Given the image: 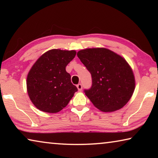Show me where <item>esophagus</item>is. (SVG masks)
<instances>
[{
    "label": "esophagus",
    "instance_id": "obj_1",
    "mask_svg": "<svg viewBox=\"0 0 158 158\" xmlns=\"http://www.w3.org/2000/svg\"><path fill=\"white\" fill-rule=\"evenodd\" d=\"M77 89H78L79 91H81V90H82V85H81V84H77Z\"/></svg>",
    "mask_w": 158,
    "mask_h": 158
}]
</instances>
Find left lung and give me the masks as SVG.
<instances>
[{
	"mask_svg": "<svg viewBox=\"0 0 158 158\" xmlns=\"http://www.w3.org/2000/svg\"><path fill=\"white\" fill-rule=\"evenodd\" d=\"M77 56L92 76V86L85 94L96 108L113 112L126 105L135 89L132 69L126 60L106 48L79 51Z\"/></svg>",
	"mask_w": 158,
	"mask_h": 158,
	"instance_id": "1",
	"label": "left lung"
}]
</instances>
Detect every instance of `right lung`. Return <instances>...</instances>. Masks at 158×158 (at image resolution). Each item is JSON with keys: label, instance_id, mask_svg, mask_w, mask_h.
I'll list each match as a JSON object with an SVG mask.
<instances>
[{"label": "right lung", "instance_id": "add662e5", "mask_svg": "<svg viewBox=\"0 0 158 158\" xmlns=\"http://www.w3.org/2000/svg\"><path fill=\"white\" fill-rule=\"evenodd\" d=\"M76 51L53 49L43 53L29 70L26 86L30 100L37 109L57 113L68 105L77 91L66 66L75 57Z\"/></svg>", "mask_w": 158, "mask_h": 158}]
</instances>
